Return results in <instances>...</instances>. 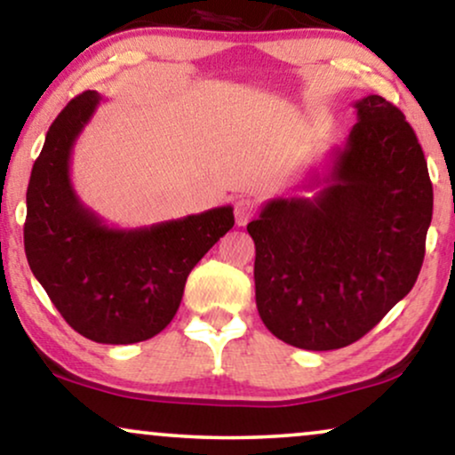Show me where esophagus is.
Returning <instances> with one entry per match:
<instances>
[{
  "instance_id": "obj_1",
  "label": "esophagus",
  "mask_w": 455,
  "mask_h": 455,
  "mask_svg": "<svg viewBox=\"0 0 455 455\" xmlns=\"http://www.w3.org/2000/svg\"><path fill=\"white\" fill-rule=\"evenodd\" d=\"M256 214V201L250 197H241L235 201V220H237L239 227H245L247 222L251 220Z\"/></svg>"
}]
</instances>
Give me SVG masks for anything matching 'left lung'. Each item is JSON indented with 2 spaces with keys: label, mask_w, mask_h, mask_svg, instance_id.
I'll return each instance as SVG.
<instances>
[{
  "label": "left lung",
  "mask_w": 455,
  "mask_h": 455,
  "mask_svg": "<svg viewBox=\"0 0 455 455\" xmlns=\"http://www.w3.org/2000/svg\"><path fill=\"white\" fill-rule=\"evenodd\" d=\"M356 122L315 197L273 199L247 224L256 307L296 348L348 347L416 283L433 220V185L416 132L382 96L355 102Z\"/></svg>",
  "instance_id": "8db88e82"
}]
</instances>
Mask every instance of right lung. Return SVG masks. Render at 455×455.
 I'll return each mask as SVG.
<instances>
[{
	"instance_id": "right-lung-1",
	"label": "right lung",
	"mask_w": 455,
	"mask_h": 455,
	"mask_svg": "<svg viewBox=\"0 0 455 455\" xmlns=\"http://www.w3.org/2000/svg\"><path fill=\"white\" fill-rule=\"evenodd\" d=\"M100 94L75 96L50 125L27 188L25 254L68 325L100 344L157 336L180 307L188 273L233 228L231 205L142 228H111L79 201L71 153Z\"/></svg>"
}]
</instances>
